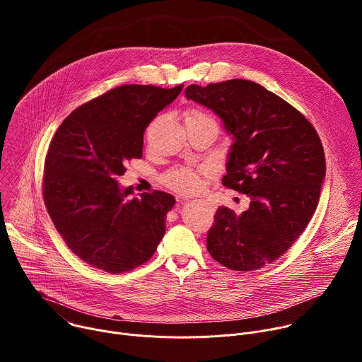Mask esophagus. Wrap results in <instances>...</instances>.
Masks as SVG:
<instances>
[{"mask_svg":"<svg viewBox=\"0 0 362 362\" xmlns=\"http://www.w3.org/2000/svg\"><path fill=\"white\" fill-rule=\"evenodd\" d=\"M179 200H180V202H183V200H186V197H179Z\"/></svg>","mask_w":362,"mask_h":362,"instance_id":"1","label":"esophagus"}]
</instances>
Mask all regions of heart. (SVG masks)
Masks as SVG:
<instances>
[{
  "label": "heart",
  "mask_w": 362,
  "mask_h": 362,
  "mask_svg": "<svg viewBox=\"0 0 362 362\" xmlns=\"http://www.w3.org/2000/svg\"><path fill=\"white\" fill-rule=\"evenodd\" d=\"M186 117H202L197 112H189ZM166 183L175 190L192 193L199 187V177L190 169H175L166 176Z\"/></svg>",
  "instance_id": "1"
}]
</instances>
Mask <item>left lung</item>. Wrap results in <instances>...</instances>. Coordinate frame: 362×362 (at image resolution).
Masks as SVG:
<instances>
[{"label": "left lung", "instance_id": "1", "mask_svg": "<svg viewBox=\"0 0 362 362\" xmlns=\"http://www.w3.org/2000/svg\"><path fill=\"white\" fill-rule=\"evenodd\" d=\"M185 95L222 120L232 139L222 183L250 197L242 215L225 206L216 211L208 250L233 271L264 268L317 211L327 170L322 143L296 109L257 83L190 84Z\"/></svg>", "mask_w": 362, "mask_h": 362}]
</instances>
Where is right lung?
Here are the masks:
<instances>
[{
  "label": "right lung",
  "instance_id": "right-lung-1",
  "mask_svg": "<svg viewBox=\"0 0 362 362\" xmlns=\"http://www.w3.org/2000/svg\"><path fill=\"white\" fill-rule=\"evenodd\" d=\"M183 86L116 87L76 109L49 143L44 203L67 246L88 265L122 274L143 265L166 232L172 194L154 190L132 197L119 185L124 165L143 154L148 123Z\"/></svg>",
  "mask_w": 362,
  "mask_h": 362
}]
</instances>
